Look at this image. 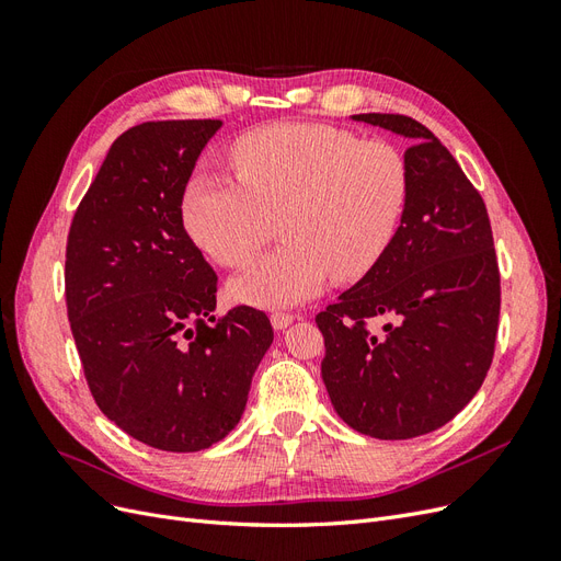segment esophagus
<instances>
[{
  "instance_id": "1",
  "label": "esophagus",
  "mask_w": 561,
  "mask_h": 561,
  "mask_svg": "<svg viewBox=\"0 0 561 561\" xmlns=\"http://www.w3.org/2000/svg\"><path fill=\"white\" fill-rule=\"evenodd\" d=\"M293 320H295V316L293 313H271V325H274L276 330H285L287 325H293Z\"/></svg>"
}]
</instances>
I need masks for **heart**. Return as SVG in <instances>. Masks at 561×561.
Wrapping results in <instances>:
<instances>
[{
    "label": "heart",
    "mask_w": 561,
    "mask_h": 561,
    "mask_svg": "<svg viewBox=\"0 0 561 561\" xmlns=\"http://www.w3.org/2000/svg\"><path fill=\"white\" fill-rule=\"evenodd\" d=\"M239 178L196 173L182 194L190 239L222 266H243L280 219L283 245L231 283L260 309L307 301L330 274L365 276L393 243L410 198V168L383 140L328 124H268L231 145Z\"/></svg>",
    "instance_id": "1"
}]
</instances>
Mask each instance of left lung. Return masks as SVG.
I'll return each instance as SVG.
<instances>
[{"mask_svg":"<svg viewBox=\"0 0 561 561\" xmlns=\"http://www.w3.org/2000/svg\"><path fill=\"white\" fill-rule=\"evenodd\" d=\"M412 140L410 198L375 268L316 316L336 414L377 439L437 431L494 360L501 274L486 206L449 149L412 116L353 114ZM388 317L381 333L371 319Z\"/></svg>","mask_w":561,"mask_h":561,"instance_id":"obj_1","label":"left lung"}]
</instances>
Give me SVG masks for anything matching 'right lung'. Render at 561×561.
Here are the masks:
<instances>
[{
	"label": "right lung",
	"instance_id": "right-lung-1",
	"mask_svg": "<svg viewBox=\"0 0 561 561\" xmlns=\"http://www.w3.org/2000/svg\"><path fill=\"white\" fill-rule=\"evenodd\" d=\"M219 126L147 122L118 135L67 236V318L91 396L163 451L227 437L274 342L264 311L215 316L217 276L182 225L184 186Z\"/></svg>",
	"mask_w": 561,
	"mask_h": 561
}]
</instances>
